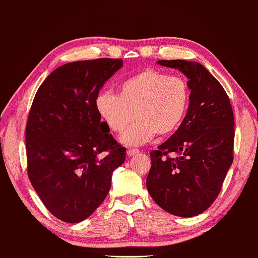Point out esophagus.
Listing matches in <instances>:
<instances>
[{"label":"esophagus","mask_w":258,"mask_h":258,"mask_svg":"<svg viewBox=\"0 0 258 258\" xmlns=\"http://www.w3.org/2000/svg\"><path fill=\"white\" fill-rule=\"evenodd\" d=\"M139 153H140L139 149H128L127 155L128 156H134V155H137V154H139Z\"/></svg>","instance_id":"obj_1"}]
</instances>
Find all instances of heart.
Listing matches in <instances>:
<instances>
[{
  "label": "heart",
  "instance_id": "1",
  "mask_svg": "<svg viewBox=\"0 0 258 258\" xmlns=\"http://www.w3.org/2000/svg\"><path fill=\"white\" fill-rule=\"evenodd\" d=\"M190 103L187 82L180 76L146 69L119 84L118 95L101 92L96 109L107 128L119 133L133 120L137 121L121 134L126 146H139L155 137L168 136L178 128L185 118Z\"/></svg>",
  "mask_w": 258,
  "mask_h": 258
}]
</instances>
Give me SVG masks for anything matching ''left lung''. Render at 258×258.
<instances>
[{"mask_svg": "<svg viewBox=\"0 0 258 258\" xmlns=\"http://www.w3.org/2000/svg\"><path fill=\"white\" fill-rule=\"evenodd\" d=\"M187 78L190 103L178 130L151 153L146 185L168 213L190 218L212 205L233 163L234 116L226 91L199 62L159 60Z\"/></svg>", "mask_w": 258, "mask_h": 258, "instance_id": "8db88e82", "label": "left lung"}]
</instances>
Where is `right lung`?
I'll list each match as a JSON object with an SVG mask.
<instances>
[{
    "label": "right lung",
    "instance_id": "obj_1",
    "mask_svg": "<svg viewBox=\"0 0 258 258\" xmlns=\"http://www.w3.org/2000/svg\"><path fill=\"white\" fill-rule=\"evenodd\" d=\"M121 67L120 59L69 62L34 96L25 133L29 178L46 209L64 222L78 224L95 212L125 161L126 148L96 109L99 90ZM103 151L108 154L101 158Z\"/></svg>",
    "mask_w": 258,
    "mask_h": 258
}]
</instances>
